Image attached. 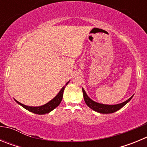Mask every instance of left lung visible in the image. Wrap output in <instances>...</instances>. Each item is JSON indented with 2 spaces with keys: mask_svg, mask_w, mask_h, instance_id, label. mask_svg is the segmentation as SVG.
<instances>
[{
  "mask_svg": "<svg viewBox=\"0 0 147 147\" xmlns=\"http://www.w3.org/2000/svg\"><path fill=\"white\" fill-rule=\"evenodd\" d=\"M82 92H83V97H84V100H85V103L88 105L90 108H91L92 110H93L94 111H96V112L99 113H115V111L120 110L121 108L124 107V105L127 103L129 102L131 100V98H132L133 95L132 96L127 99L125 102H122L121 104H118V105H104V104H100L98 102H96L94 101L90 98V97L87 95L86 92L85 91V90L82 88Z\"/></svg>",
  "mask_w": 147,
  "mask_h": 147,
  "instance_id": "obj_1",
  "label": "left lung"
}]
</instances>
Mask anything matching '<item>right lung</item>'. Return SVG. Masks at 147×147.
<instances>
[{"instance_id": "add662e5", "label": "right lung", "mask_w": 147, "mask_h": 147, "mask_svg": "<svg viewBox=\"0 0 147 147\" xmlns=\"http://www.w3.org/2000/svg\"><path fill=\"white\" fill-rule=\"evenodd\" d=\"M68 83H69V81L66 83L65 86L62 87V89L60 90V91L58 93V94L52 100H51L50 102L46 103L45 105H42V106H39V107H30V106H27V105L21 104L20 102H18L17 100H15L17 103L19 104L20 105H21L22 107H24L25 109H26L27 110H28L30 112L33 113L39 114V115H43V114L45 113H49L51 111H52L54 109H55L56 107H58L59 104H60V102H62V96H63V92H64L65 86L68 84Z\"/></svg>"}]
</instances>
